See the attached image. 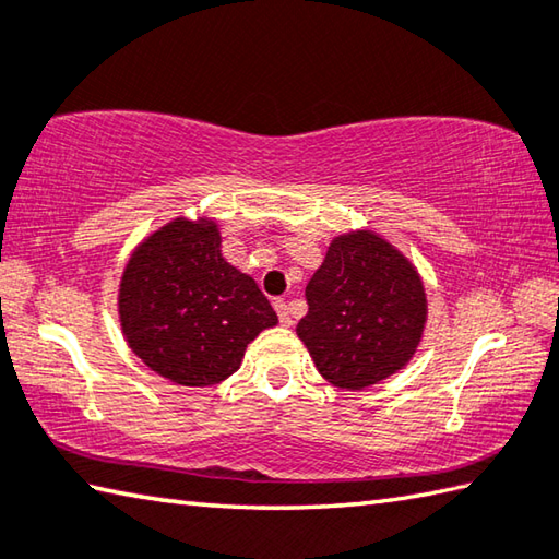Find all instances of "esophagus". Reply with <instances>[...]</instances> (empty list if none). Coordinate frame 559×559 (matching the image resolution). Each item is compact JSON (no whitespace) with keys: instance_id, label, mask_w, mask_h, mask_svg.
I'll return each instance as SVG.
<instances>
[{"instance_id":"34e87169","label":"esophagus","mask_w":559,"mask_h":559,"mask_svg":"<svg viewBox=\"0 0 559 559\" xmlns=\"http://www.w3.org/2000/svg\"><path fill=\"white\" fill-rule=\"evenodd\" d=\"M276 312H278V320H281L283 328H290L293 314H290V308H288L286 300H276Z\"/></svg>"}]
</instances>
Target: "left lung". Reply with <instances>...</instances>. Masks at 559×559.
<instances>
[{
    "label": "left lung",
    "instance_id": "left-lung-1",
    "mask_svg": "<svg viewBox=\"0 0 559 559\" xmlns=\"http://www.w3.org/2000/svg\"><path fill=\"white\" fill-rule=\"evenodd\" d=\"M306 298L310 310L296 332L337 389H369L399 373L420 347L428 322L423 278L377 231L334 237Z\"/></svg>",
    "mask_w": 559,
    "mask_h": 559
}]
</instances>
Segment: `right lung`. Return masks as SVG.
<instances>
[{"label":"right lung","mask_w":559,"mask_h":559,"mask_svg":"<svg viewBox=\"0 0 559 559\" xmlns=\"http://www.w3.org/2000/svg\"><path fill=\"white\" fill-rule=\"evenodd\" d=\"M121 334L158 377L205 389L239 369L278 314L249 273L222 257L212 217H176L141 239L117 293Z\"/></svg>","instance_id":"1"}]
</instances>
